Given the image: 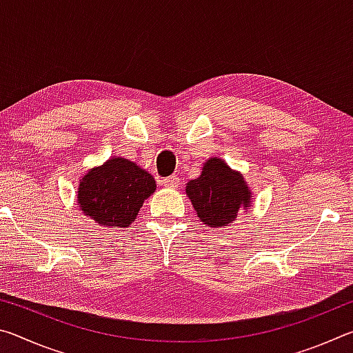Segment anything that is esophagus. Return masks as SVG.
I'll return each instance as SVG.
<instances>
[{"mask_svg": "<svg viewBox=\"0 0 353 353\" xmlns=\"http://www.w3.org/2000/svg\"><path fill=\"white\" fill-rule=\"evenodd\" d=\"M179 183H181V179H179L177 176H170L162 181V185L165 188H176Z\"/></svg>", "mask_w": 353, "mask_h": 353, "instance_id": "34e87169", "label": "esophagus"}]
</instances>
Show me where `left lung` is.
Segmentation results:
<instances>
[{"label": "left lung", "instance_id": "obj_1", "mask_svg": "<svg viewBox=\"0 0 353 353\" xmlns=\"http://www.w3.org/2000/svg\"><path fill=\"white\" fill-rule=\"evenodd\" d=\"M185 191L199 219L208 227L229 225L236 219L238 210L252 202V191L243 174L218 157L207 160L201 176L190 181Z\"/></svg>", "mask_w": 353, "mask_h": 353}]
</instances>
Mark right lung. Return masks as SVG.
<instances>
[{
    "label": "right lung",
    "mask_w": 353,
    "mask_h": 353,
    "mask_svg": "<svg viewBox=\"0 0 353 353\" xmlns=\"http://www.w3.org/2000/svg\"><path fill=\"white\" fill-rule=\"evenodd\" d=\"M154 191L148 171L128 159L112 157L81 179L77 205L99 225L129 227Z\"/></svg>",
    "instance_id": "add662e5"
}]
</instances>
